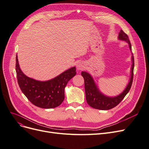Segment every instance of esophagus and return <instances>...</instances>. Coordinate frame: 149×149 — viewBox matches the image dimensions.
<instances>
[{
    "label": "esophagus",
    "instance_id": "1",
    "mask_svg": "<svg viewBox=\"0 0 149 149\" xmlns=\"http://www.w3.org/2000/svg\"><path fill=\"white\" fill-rule=\"evenodd\" d=\"M77 68L78 70H83L85 68V65L82 62H79L77 64Z\"/></svg>",
    "mask_w": 149,
    "mask_h": 149
}]
</instances>
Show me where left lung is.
I'll return each mask as SVG.
<instances>
[{
	"instance_id": "left-lung-1",
	"label": "left lung",
	"mask_w": 149,
	"mask_h": 149,
	"mask_svg": "<svg viewBox=\"0 0 149 149\" xmlns=\"http://www.w3.org/2000/svg\"><path fill=\"white\" fill-rule=\"evenodd\" d=\"M118 38L119 40L125 41L128 44V47L132 54L131 60L132 64L129 81L124 90L121 93L116 96H108L101 92L91 75L87 72L83 71L81 74L85 80L86 100L88 104L93 108L100 109V110H108V109H110L115 107L125 97V96L127 94L131 88L134 69V57L132 53L131 43L129 41L127 35L122 30L119 33Z\"/></svg>"
}]
</instances>
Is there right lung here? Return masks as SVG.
<instances>
[{
    "instance_id": "obj_1",
    "label": "right lung",
    "mask_w": 149,
    "mask_h": 149,
    "mask_svg": "<svg viewBox=\"0 0 149 149\" xmlns=\"http://www.w3.org/2000/svg\"><path fill=\"white\" fill-rule=\"evenodd\" d=\"M17 82L23 94L35 106L42 108L58 107L64 99V89L68 81L76 74L75 66L70 68L55 78L46 81L37 80L25 75L16 58Z\"/></svg>"
}]
</instances>
